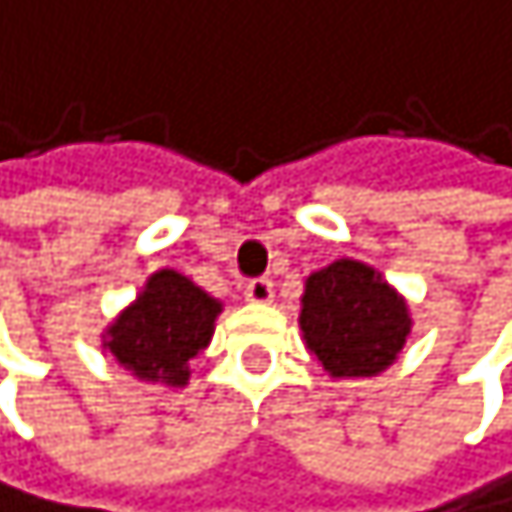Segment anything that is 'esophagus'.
<instances>
[{
	"mask_svg": "<svg viewBox=\"0 0 512 512\" xmlns=\"http://www.w3.org/2000/svg\"><path fill=\"white\" fill-rule=\"evenodd\" d=\"M245 298L251 304H267V301H273V282L270 279H251V282H245Z\"/></svg>",
	"mask_w": 512,
	"mask_h": 512,
	"instance_id": "esophagus-1",
	"label": "esophagus"
}]
</instances>
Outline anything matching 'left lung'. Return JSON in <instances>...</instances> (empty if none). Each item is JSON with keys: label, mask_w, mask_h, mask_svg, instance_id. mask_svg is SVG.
Wrapping results in <instances>:
<instances>
[{"label": "left lung", "mask_w": 512, "mask_h": 512, "mask_svg": "<svg viewBox=\"0 0 512 512\" xmlns=\"http://www.w3.org/2000/svg\"><path fill=\"white\" fill-rule=\"evenodd\" d=\"M301 329L329 376H376L404 348L410 317L373 267L342 258L307 276Z\"/></svg>", "instance_id": "8db88e82"}]
</instances>
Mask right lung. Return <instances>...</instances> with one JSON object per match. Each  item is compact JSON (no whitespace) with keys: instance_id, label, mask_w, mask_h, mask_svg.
<instances>
[{"instance_id":"1","label":"right lung","mask_w":512,"mask_h":512,"mask_svg":"<svg viewBox=\"0 0 512 512\" xmlns=\"http://www.w3.org/2000/svg\"><path fill=\"white\" fill-rule=\"evenodd\" d=\"M220 304L186 276L161 270L108 329L105 348L145 382L186 385V363L205 351Z\"/></svg>"}]
</instances>
